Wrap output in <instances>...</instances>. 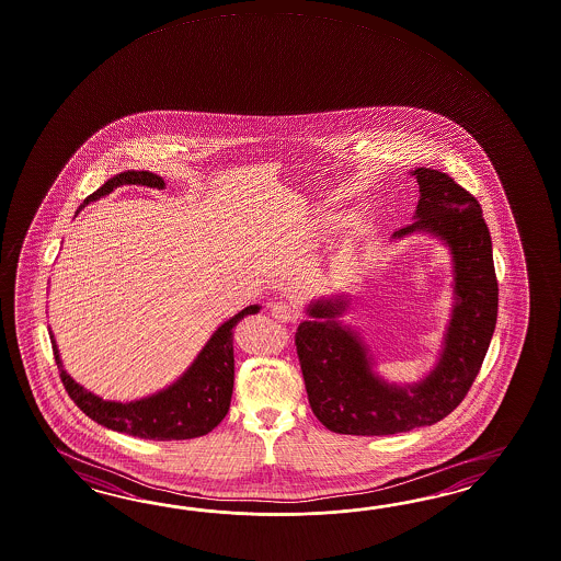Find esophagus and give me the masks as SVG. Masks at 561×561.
<instances>
[{
    "instance_id": "obj_1",
    "label": "esophagus",
    "mask_w": 561,
    "mask_h": 561,
    "mask_svg": "<svg viewBox=\"0 0 561 561\" xmlns=\"http://www.w3.org/2000/svg\"><path fill=\"white\" fill-rule=\"evenodd\" d=\"M272 316H274L275 320H279V322H294L298 318V312L287 301H274L272 304Z\"/></svg>"
}]
</instances>
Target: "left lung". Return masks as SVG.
Returning <instances> with one entry per match:
<instances>
[{"label": "left lung", "instance_id": "1", "mask_svg": "<svg viewBox=\"0 0 561 561\" xmlns=\"http://www.w3.org/2000/svg\"><path fill=\"white\" fill-rule=\"evenodd\" d=\"M420 184L413 222L393 232L434 234L450 249L454 308L437 365L420 382L399 387L373 370L369 346L336 320L348 300L312 301L296 332L301 375L316 417L330 432L389 436L437 424L460 405L479 375L499 310L491 232L479 201L432 168L411 172Z\"/></svg>", "mask_w": 561, "mask_h": 561}]
</instances>
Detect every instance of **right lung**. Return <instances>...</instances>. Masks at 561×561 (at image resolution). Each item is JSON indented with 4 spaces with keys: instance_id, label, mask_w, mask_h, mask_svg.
I'll use <instances>...</instances> for the list:
<instances>
[{
    "instance_id": "obj_1",
    "label": "right lung",
    "mask_w": 561,
    "mask_h": 561,
    "mask_svg": "<svg viewBox=\"0 0 561 561\" xmlns=\"http://www.w3.org/2000/svg\"><path fill=\"white\" fill-rule=\"evenodd\" d=\"M139 184L162 191L164 180L158 174L144 170H127L107 180L99 191L84 198V205L101 196H107L117 186ZM79 208V210H81ZM77 210V213H79ZM260 306H247L239 314L232 316L206 342L205 348L194 358L188 370L162 391L137 401H107L87 391L75 381L58 355L55 336L50 332V342L55 351V360L60 369V379L70 399L81 408L96 424L105 425L113 432H122L144 439H191L213 432L227 415L231 405L232 381H234V356H232V329L245 316L257 314Z\"/></svg>"
}]
</instances>
